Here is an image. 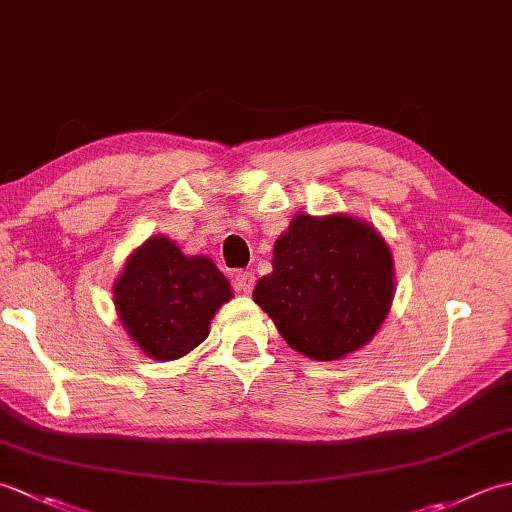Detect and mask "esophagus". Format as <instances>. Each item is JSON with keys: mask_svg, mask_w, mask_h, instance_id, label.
<instances>
[{"mask_svg": "<svg viewBox=\"0 0 512 512\" xmlns=\"http://www.w3.org/2000/svg\"><path fill=\"white\" fill-rule=\"evenodd\" d=\"M233 286H235V290L246 292L248 295V292L255 286V273H250V270H237V273L233 275Z\"/></svg>", "mask_w": 512, "mask_h": 512, "instance_id": "1", "label": "esophagus"}]
</instances>
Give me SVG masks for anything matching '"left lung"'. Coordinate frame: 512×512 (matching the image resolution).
Here are the masks:
<instances>
[{"mask_svg": "<svg viewBox=\"0 0 512 512\" xmlns=\"http://www.w3.org/2000/svg\"><path fill=\"white\" fill-rule=\"evenodd\" d=\"M253 299L286 343L317 361L363 347L394 299L391 253L372 226L347 215H297L275 242L273 273Z\"/></svg>", "mask_w": 512, "mask_h": 512, "instance_id": "left-lung-1", "label": "left lung"}]
</instances>
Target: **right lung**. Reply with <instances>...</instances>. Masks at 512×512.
Returning <instances> with one entry per match:
<instances>
[{
    "label": "right lung",
    "mask_w": 512,
    "mask_h": 512,
    "mask_svg": "<svg viewBox=\"0 0 512 512\" xmlns=\"http://www.w3.org/2000/svg\"><path fill=\"white\" fill-rule=\"evenodd\" d=\"M231 286L209 257H187L167 237H151L127 259L114 286L118 317L143 352L158 361L189 354L209 336Z\"/></svg>",
    "instance_id": "add662e5"
}]
</instances>
